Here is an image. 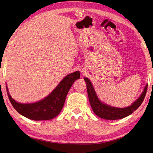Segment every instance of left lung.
Wrapping results in <instances>:
<instances>
[{"instance_id": "left-lung-1", "label": "left lung", "mask_w": 153, "mask_h": 153, "mask_svg": "<svg viewBox=\"0 0 153 153\" xmlns=\"http://www.w3.org/2000/svg\"><path fill=\"white\" fill-rule=\"evenodd\" d=\"M86 82L87 94L89 96V103L94 114L98 117L106 120H117L126 117L135 111L142 104L144 100L147 90V84L143 89L141 95L135 101L127 107L117 108L110 106L101 101L94 91L91 82L87 77L84 78Z\"/></svg>"}]
</instances>
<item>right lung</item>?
Segmentation results:
<instances>
[{"mask_svg":"<svg viewBox=\"0 0 153 153\" xmlns=\"http://www.w3.org/2000/svg\"><path fill=\"white\" fill-rule=\"evenodd\" d=\"M80 76L76 71L64 77L55 89L44 99L36 103H21L17 102L9 93L7 96L11 103L17 112L23 116L34 121H45L55 118L62 110L68 92L73 83Z\"/></svg>","mask_w":153,"mask_h":153,"instance_id":"obj_1","label":"right lung"}]
</instances>
